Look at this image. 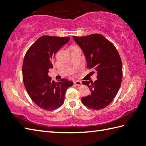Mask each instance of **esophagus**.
Masks as SVG:
<instances>
[{
    "label": "esophagus",
    "instance_id": "obj_1",
    "mask_svg": "<svg viewBox=\"0 0 146 146\" xmlns=\"http://www.w3.org/2000/svg\"><path fill=\"white\" fill-rule=\"evenodd\" d=\"M74 83L76 84V86H81V84H82V83H81V82L80 81H75L74 82Z\"/></svg>",
    "mask_w": 146,
    "mask_h": 146
}]
</instances>
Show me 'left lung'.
Masks as SVG:
<instances>
[{
    "label": "left lung",
    "mask_w": 146,
    "mask_h": 146,
    "mask_svg": "<svg viewBox=\"0 0 146 146\" xmlns=\"http://www.w3.org/2000/svg\"><path fill=\"white\" fill-rule=\"evenodd\" d=\"M73 39L85 56L88 68L97 73V80L83 81L91 94L81 101L91 110H99L108 106L119 90L123 78V65L116 47L104 36L98 33L85 36H73Z\"/></svg>",
    "instance_id": "obj_1"
}]
</instances>
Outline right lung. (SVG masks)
<instances>
[{
    "mask_svg": "<svg viewBox=\"0 0 146 146\" xmlns=\"http://www.w3.org/2000/svg\"><path fill=\"white\" fill-rule=\"evenodd\" d=\"M70 37L44 35L27 51L22 66L23 80L32 100L38 107L52 111L64 103L65 94L72 81L62 78L55 82L48 76L53 56L69 41Z\"/></svg>",
    "mask_w": 146,
    "mask_h": 146,
    "instance_id": "right-lung-1",
    "label": "right lung"
}]
</instances>
